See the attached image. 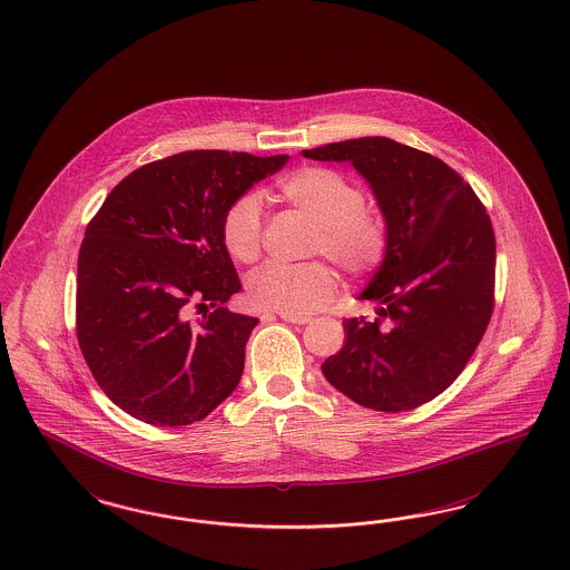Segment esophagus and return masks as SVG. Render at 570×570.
Instances as JSON below:
<instances>
[{
  "instance_id": "1",
  "label": "esophagus",
  "mask_w": 570,
  "mask_h": 570,
  "mask_svg": "<svg viewBox=\"0 0 570 570\" xmlns=\"http://www.w3.org/2000/svg\"><path fill=\"white\" fill-rule=\"evenodd\" d=\"M268 316V314H266ZM283 321H287V323H294V325H306V323H311V316H292V314H278Z\"/></svg>"
}]
</instances>
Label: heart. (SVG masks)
Listing matches in <instances>:
<instances>
[{"label": "heart", "mask_w": 570, "mask_h": 570, "mask_svg": "<svg viewBox=\"0 0 570 570\" xmlns=\"http://www.w3.org/2000/svg\"><path fill=\"white\" fill-rule=\"evenodd\" d=\"M276 195L314 222L311 256H327L350 276L375 271L390 247L386 216L365 205L358 184L331 167L304 166L276 183ZM220 237L228 256L240 264L259 257L264 214L256 193H243L226 205ZM335 276L323 262L299 266L271 262L247 278V299L262 311L304 316L325 306Z\"/></svg>", "instance_id": "1"}]
</instances>
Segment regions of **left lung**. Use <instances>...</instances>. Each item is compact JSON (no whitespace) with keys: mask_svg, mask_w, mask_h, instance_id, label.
<instances>
[{"mask_svg":"<svg viewBox=\"0 0 570 570\" xmlns=\"http://www.w3.org/2000/svg\"><path fill=\"white\" fill-rule=\"evenodd\" d=\"M350 161L390 226V247L346 318L344 348L321 368L354 403L399 413L436 399L472 358L495 304V233L472 186L439 157L384 136L302 150Z\"/></svg>","mask_w":570,"mask_h":570,"instance_id":"8db88e82","label":"left lung"}]
</instances>
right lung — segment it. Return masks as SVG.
I'll return each instance as SVG.
<instances>
[{"instance_id": "obj_1", "label": "right lung", "mask_w": 570, "mask_h": 570, "mask_svg": "<svg viewBox=\"0 0 570 570\" xmlns=\"http://www.w3.org/2000/svg\"><path fill=\"white\" fill-rule=\"evenodd\" d=\"M289 155L186 150L134 169L109 193L77 259L75 330L94 380L150 425L202 422L233 394L257 318L224 249L226 205ZM212 305L195 324L189 306Z\"/></svg>"}]
</instances>
